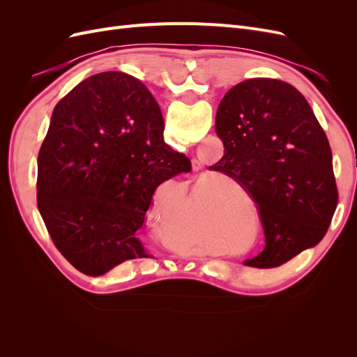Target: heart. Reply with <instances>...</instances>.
I'll return each instance as SVG.
<instances>
[{"instance_id":"heart-1","label":"heart","mask_w":357,"mask_h":357,"mask_svg":"<svg viewBox=\"0 0 357 357\" xmlns=\"http://www.w3.org/2000/svg\"><path fill=\"white\" fill-rule=\"evenodd\" d=\"M241 192H243V193H244V197H248V195H247V192H245V190H244V189H241Z\"/></svg>"}]
</instances>
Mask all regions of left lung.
I'll return each mask as SVG.
<instances>
[{"mask_svg":"<svg viewBox=\"0 0 357 357\" xmlns=\"http://www.w3.org/2000/svg\"><path fill=\"white\" fill-rule=\"evenodd\" d=\"M215 134L225 155L211 168L250 195L265 234L264 252L244 265L274 268L317 245L338 190L328 137L304 95L275 79L241 82L219 104Z\"/></svg>","mask_w":357,"mask_h":357,"instance_id":"1","label":"left lung"}]
</instances>
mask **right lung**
<instances>
[{
	"label": "right lung",
	"mask_w": 357,
	"mask_h": 357,
	"mask_svg": "<svg viewBox=\"0 0 357 357\" xmlns=\"http://www.w3.org/2000/svg\"><path fill=\"white\" fill-rule=\"evenodd\" d=\"M37 205L62 256L98 277L149 257L139 238L156 188L192 169L132 75H91L56 104L38 153Z\"/></svg>",
	"instance_id": "add662e5"
}]
</instances>
